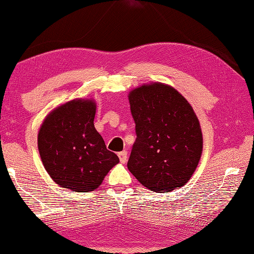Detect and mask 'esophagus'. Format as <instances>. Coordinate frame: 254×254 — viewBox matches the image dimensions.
Instances as JSON below:
<instances>
[{
  "label": "esophagus",
  "mask_w": 254,
  "mask_h": 254,
  "mask_svg": "<svg viewBox=\"0 0 254 254\" xmlns=\"http://www.w3.org/2000/svg\"><path fill=\"white\" fill-rule=\"evenodd\" d=\"M118 157H119V160H121L122 164H126L127 158H128V152H127L126 150L121 151V152H119V154H118Z\"/></svg>",
  "instance_id": "obj_1"
}]
</instances>
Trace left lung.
<instances>
[{
    "instance_id": "left-lung-1",
    "label": "left lung",
    "mask_w": 254,
    "mask_h": 254,
    "mask_svg": "<svg viewBox=\"0 0 254 254\" xmlns=\"http://www.w3.org/2000/svg\"><path fill=\"white\" fill-rule=\"evenodd\" d=\"M136 124L127 167L154 192H170L185 186L202 154L199 119L183 95L159 82L143 84L128 95Z\"/></svg>"
}]
</instances>
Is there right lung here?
<instances>
[{"instance_id":"obj_1","label":"right lung","mask_w":254,"mask_h":254,"mask_svg":"<svg viewBox=\"0 0 254 254\" xmlns=\"http://www.w3.org/2000/svg\"><path fill=\"white\" fill-rule=\"evenodd\" d=\"M96 102L76 98L47 115L37 135L44 168L62 188L88 192L119 162L94 126Z\"/></svg>"}]
</instances>
